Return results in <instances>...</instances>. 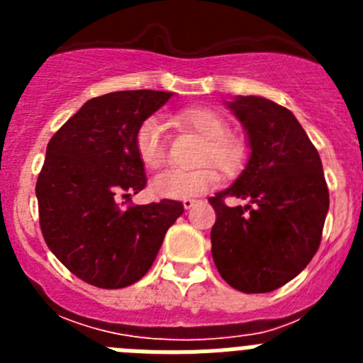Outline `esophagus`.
Listing matches in <instances>:
<instances>
[{
	"label": "esophagus",
	"instance_id": "esophagus-1",
	"mask_svg": "<svg viewBox=\"0 0 363 363\" xmlns=\"http://www.w3.org/2000/svg\"><path fill=\"white\" fill-rule=\"evenodd\" d=\"M194 203H196V200H192V198H185L184 209H191V207H194Z\"/></svg>",
	"mask_w": 363,
	"mask_h": 363
}]
</instances>
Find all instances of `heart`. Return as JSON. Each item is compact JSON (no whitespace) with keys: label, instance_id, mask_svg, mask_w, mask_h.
Masks as SVG:
<instances>
[{"label":"heart","instance_id":"1","mask_svg":"<svg viewBox=\"0 0 363 363\" xmlns=\"http://www.w3.org/2000/svg\"><path fill=\"white\" fill-rule=\"evenodd\" d=\"M172 121L179 127L194 130L205 140L200 165L211 162L223 176H236L245 165L247 149L238 138L230 136L229 123L220 112L209 107H192L176 112ZM138 158L147 169H158L165 162V125L158 118H149L140 125L136 133ZM218 184V174L213 167H200L196 171L167 169L154 176L150 191L154 196L167 200H185L209 191Z\"/></svg>","mask_w":363,"mask_h":363}]
</instances>
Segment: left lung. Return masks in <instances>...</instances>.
Masks as SVG:
<instances>
[{"instance_id": "8db88e82", "label": "left lung", "mask_w": 363, "mask_h": 363, "mask_svg": "<svg viewBox=\"0 0 363 363\" xmlns=\"http://www.w3.org/2000/svg\"><path fill=\"white\" fill-rule=\"evenodd\" d=\"M227 107L251 154L236 182L209 198L213 259L234 289L271 293L298 277L322 242L329 211L322 160L289 108L259 96H236ZM230 196L247 205L229 208Z\"/></svg>"}]
</instances>
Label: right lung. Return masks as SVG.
Listing matches in <instances>:
<instances>
[{"instance_id": "right-lung-1", "label": "right lung", "mask_w": 363, "mask_h": 363, "mask_svg": "<svg viewBox=\"0 0 363 363\" xmlns=\"http://www.w3.org/2000/svg\"><path fill=\"white\" fill-rule=\"evenodd\" d=\"M172 92L120 91L89 99L50 138L36 196L45 243L72 274L101 289L145 277L167 229L182 216L174 200L120 207L147 185L136 152L140 125Z\"/></svg>"}]
</instances>
